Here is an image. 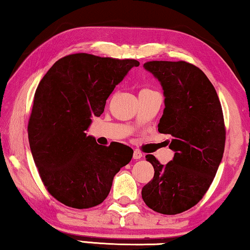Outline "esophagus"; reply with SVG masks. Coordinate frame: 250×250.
Wrapping results in <instances>:
<instances>
[{"instance_id": "1", "label": "esophagus", "mask_w": 250, "mask_h": 250, "mask_svg": "<svg viewBox=\"0 0 250 250\" xmlns=\"http://www.w3.org/2000/svg\"><path fill=\"white\" fill-rule=\"evenodd\" d=\"M142 157H143V153L141 151H139V150H135L134 153H133V158L136 159V160L142 158Z\"/></svg>"}]
</instances>
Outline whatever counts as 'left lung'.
<instances>
[{"mask_svg": "<svg viewBox=\"0 0 250 250\" xmlns=\"http://www.w3.org/2000/svg\"><path fill=\"white\" fill-rule=\"evenodd\" d=\"M160 82L165 109L159 133L169 134L174 158L155 169L142 188V199L157 213L175 215L197 205L209 189L223 158L225 126L213 84L199 68L186 61H148L143 64Z\"/></svg>", "mask_w": 250, "mask_h": 250, "instance_id": "1", "label": "left lung"}]
</instances>
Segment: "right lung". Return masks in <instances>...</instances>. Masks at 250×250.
<instances>
[{"label":"right lung","mask_w":250,"mask_h":250,"mask_svg":"<svg viewBox=\"0 0 250 250\" xmlns=\"http://www.w3.org/2000/svg\"><path fill=\"white\" fill-rule=\"evenodd\" d=\"M139 64L75 53L58 60L41 80L28 122L30 151L46 190L66 206L100 205L114 176L131 162L129 146H100L85 132L91 118L104 112L116 85Z\"/></svg>","instance_id":"add662e5"}]
</instances>
